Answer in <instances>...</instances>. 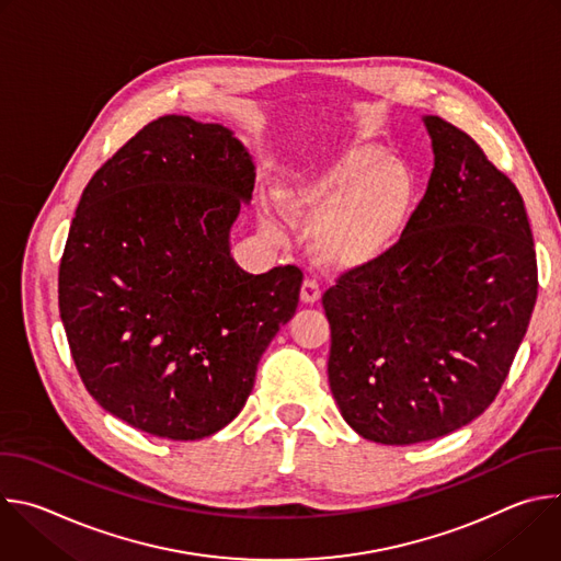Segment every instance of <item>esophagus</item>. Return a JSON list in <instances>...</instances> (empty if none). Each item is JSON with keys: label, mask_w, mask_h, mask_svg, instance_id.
<instances>
[{"label": "esophagus", "mask_w": 561, "mask_h": 561, "mask_svg": "<svg viewBox=\"0 0 561 561\" xmlns=\"http://www.w3.org/2000/svg\"><path fill=\"white\" fill-rule=\"evenodd\" d=\"M319 297H322V286H319V282L314 277H306L301 284V301L314 304V301H319Z\"/></svg>", "instance_id": "34e87169"}]
</instances>
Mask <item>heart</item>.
Wrapping results in <instances>:
<instances>
[{"label":"heart","mask_w":561,"mask_h":561,"mask_svg":"<svg viewBox=\"0 0 561 561\" xmlns=\"http://www.w3.org/2000/svg\"><path fill=\"white\" fill-rule=\"evenodd\" d=\"M286 215L308 228H322L319 251L337 264H359L381 255L402 234L413 204L415 180L402 164L381 162L375 146H353L310 182L279 195ZM273 237H282L266 221Z\"/></svg>","instance_id":"b5f03b06"}]
</instances>
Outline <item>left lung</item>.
I'll list each match as a JSON object with an SVG mask.
<instances>
[{
    "label": "left lung",
    "mask_w": 561,
    "mask_h": 561,
    "mask_svg": "<svg viewBox=\"0 0 561 561\" xmlns=\"http://www.w3.org/2000/svg\"><path fill=\"white\" fill-rule=\"evenodd\" d=\"M435 169L402 237L324 297L329 381L366 439L448 435L497 397L537 299L517 186L457 126L431 115Z\"/></svg>",
    "instance_id": "left-lung-1"
}]
</instances>
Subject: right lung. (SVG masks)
<instances>
[{
	"instance_id": "obj_1",
	"label": "right lung",
	"mask_w": 561,
	"mask_h": 561,
	"mask_svg": "<svg viewBox=\"0 0 561 561\" xmlns=\"http://www.w3.org/2000/svg\"><path fill=\"white\" fill-rule=\"evenodd\" d=\"M253 186L228 128L164 115L79 199L59 264L70 355L98 404L148 435L188 442L232 422L295 314L301 268L249 275L230 257Z\"/></svg>"
}]
</instances>
